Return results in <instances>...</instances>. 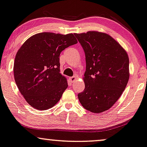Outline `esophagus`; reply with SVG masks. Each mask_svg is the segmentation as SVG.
Instances as JSON below:
<instances>
[{"label":"esophagus","mask_w":147,"mask_h":147,"mask_svg":"<svg viewBox=\"0 0 147 147\" xmlns=\"http://www.w3.org/2000/svg\"><path fill=\"white\" fill-rule=\"evenodd\" d=\"M76 79H77V77H76V76H73V77H71L69 78L70 81L71 83L75 82V81H76Z\"/></svg>","instance_id":"obj_1"}]
</instances>
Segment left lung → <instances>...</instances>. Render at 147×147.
Returning a JSON list of instances; mask_svg holds the SVG:
<instances>
[{
	"label": "left lung",
	"instance_id": "obj_1",
	"mask_svg": "<svg viewBox=\"0 0 147 147\" xmlns=\"http://www.w3.org/2000/svg\"><path fill=\"white\" fill-rule=\"evenodd\" d=\"M74 34L82 46L86 61L85 89L78 98L87 111L104 112L115 105L127 84V53L106 33L89 31Z\"/></svg>",
	"mask_w": 147,
	"mask_h": 147
}]
</instances>
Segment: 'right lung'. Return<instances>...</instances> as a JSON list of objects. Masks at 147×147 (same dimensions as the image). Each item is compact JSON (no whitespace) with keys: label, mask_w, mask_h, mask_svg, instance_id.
<instances>
[{"label":"right lung","mask_w":147,"mask_h":147,"mask_svg":"<svg viewBox=\"0 0 147 147\" xmlns=\"http://www.w3.org/2000/svg\"><path fill=\"white\" fill-rule=\"evenodd\" d=\"M77 43L73 34L41 32L30 37L17 52L15 81L33 108L47 110L60 100L68 87L66 77L60 72V53Z\"/></svg>","instance_id":"right-lung-1"}]
</instances>
